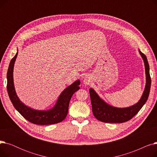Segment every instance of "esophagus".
<instances>
[{"label":"esophagus","mask_w":157,"mask_h":157,"mask_svg":"<svg viewBox=\"0 0 157 157\" xmlns=\"http://www.w3.org/2000/svg\"><path fill=\"white\" fill-rule=\"evenodd\" d=\"M90 81H91V79H90V78L88 76L85 77L83 79V83L85 85H89L90 83Z\"/></svg>","instance_id":"34e87169"}]
</instances>
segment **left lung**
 <instances>
[{
  "mask_svg": "<svg viewBox=\"0 0 157 157\" xmlns=\"http://www.w3.org/2000/svg\"><path fill=\"white\" fill-rule=\"evenodd\" d=\"M144 62L146 83L143 95L139 101L130 107L125 108H118L105 103L99 97L92 88H90V95L91 99L92 112L94 117L104 123H123L130 120L142 108L147 100L151 87V78L150 67L147 58L141 51H139Z\"/></svg>",
  "mask_w": 157,
  "mask_h": 157,
  "instance_id": "8db88e82",
  "label": "left lung"
}]
</instances>
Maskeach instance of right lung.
<instances>
[{
	"mask_svg": "<svg viewBox=\"0 0 157 157\" xmlns=\"http://www.w3.org/2000/svg\"><path fill=\"white\" fill-rule=\"evenodd\" d=\"M18 52L11 59L7 73V90L14 108L25 118L34 124L52 125L62 121L67 115L69 102L72 95L79 89L80 81H75L63 90L52 109L48 111L33 109L22 103L15 92L13 73L14 64Z\"/></svg>",
	"mask_w": 157,
	"mask_h": 157,
	"instance_id": "right-lung-1",
	"label": "right lung"
}]
</instances>
